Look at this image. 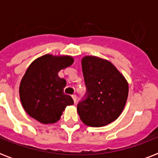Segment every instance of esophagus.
Returning a JSON list of instances; mask_svg holds the SVG:
<instances>
[{
	"mask_svg": "<svg viewBox=\"0 0 158 158\" xmlns=\"http://www.w3.org/2000/svg\"><path fill=\"white\" fill-rule=\"evenodd\" d=\"M72 98H73V100H74V103H76V102H77L76 95H72Z\"/></svg>",
	"mask_w": 158,
	"mask_h": 158,
	"instance_id": "obj_1",
	"label": "esophagus"
}]
</instances>
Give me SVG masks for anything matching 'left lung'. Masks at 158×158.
Segmentation results:
<instances>
[{
	"mask_svg": "<svg viewBox=\"0 0 158 158\" xmlns=\"http://www.w3.org/2000/svg\"><path fill=\"white\" fill-rule=\"evenodd\" d=\"M87 94L77 106L85 125L101 127L116 120L125 107L129 85L125 77L106 60L87 56L82 59Z\"/></svg>",
	"mask_w": 158,
	"mask_h": 158,
	"instance_id": "obj_1",
	"label": "left lung"
}]
</instances>
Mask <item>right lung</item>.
<instances>
[{"mask_svg": "<svg viewBox=\"0 0 158 158\" xmlns=\"http://www.w3.org/2000/svg\"><path fill=\"white\" fill-rule=\"evenodd\" d=\"M73 62L69 56L47 54L31 63L19 85L21 103L31 117L43 124L56 123L64 108L74 104L71 97L64 94L65 79L58 76Z\"/></svg>", "mask_w": 158, "mask_h": 158, "instance_id": "obj_1", "label": "right lung"}]
</instances>
